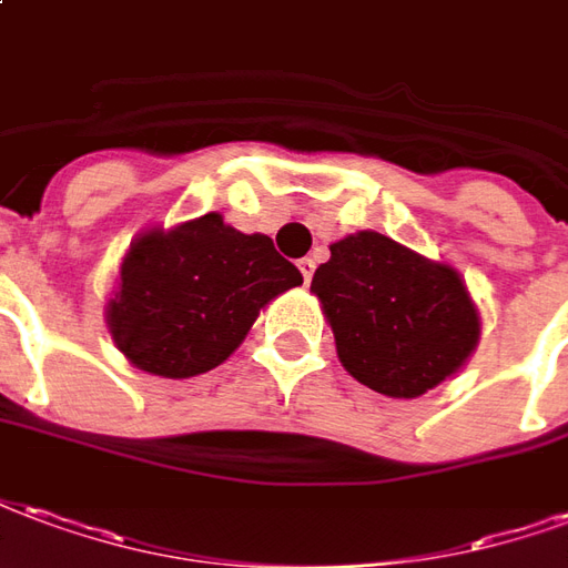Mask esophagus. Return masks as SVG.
<instances>
[{"label": "esophagus", "instance_id": "esophagus-1", "mask_svg": "<svg viewBox=\"0 0 568 568\" xmlns=\"http://www.w3.org/2000/svg\"><path fill=\"white\" fill-rule=\"evenodd\" d=\"M314 268H317V263H314L312 256H302V260H300V272H302V278H305V284H312Z\"/></svg>", "mask_w": 568, "mask_h": 568}]
</instances>
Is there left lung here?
I'll return each mask as SVG.
<instances>
[{
  "mask_svg": "<svg viewBox=\"0 0 568 568\" xmlns=\"http://www.w3.org/2000/svg\"><path fill=\"white\" fill-rule=\"evenodd\" d=\"M338 359L359 384L393 399L438 387L471 357L481 317L457 268L387 235H345L312 278Z\"/></svg>",
  "mask_w": 568,
  "mask_h": 568,
  "instance_id": "left-lung-1",
  "label": "left lung"
}]
</instances>
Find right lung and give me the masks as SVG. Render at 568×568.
Returning a JSON list of instances; mask_svg holds the SVG:
<instances>
[{
	"instance_id": "obj_1",
	"label": "right lung",
	"mask_w": 568,
	"mask_h": 568,
	"mask_svg": "<svg viewBox=\"0 0 568 568\" xmlns=\"http://www.w3.org/2000/svg\"><path fill=\"white\" fill-rule=\"evenodd\" d=\"M300 284L268 235L239 233L211 211L130 244L105 321L135 369L193 378L221 366L260 308Z\"/></svg>"
}]
</instances>
